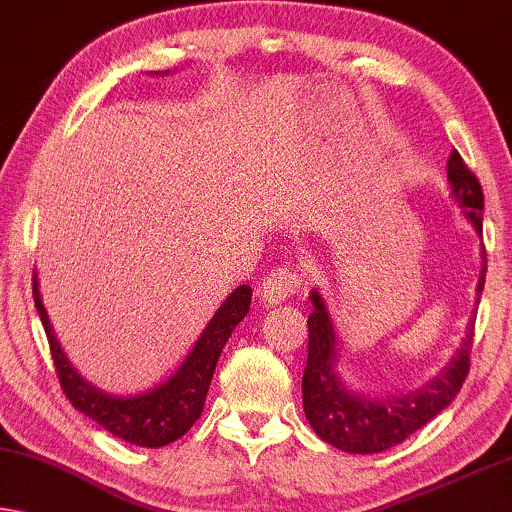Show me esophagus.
<instances>
[{
  "mask_svg": "<svg viewBox=\"0 0 512 512\" xmlns=\"http://www.w3.org/2000/svg\"><path fill=\"white\" fill-rule=\"evenodd\" d=\"M297 286H300V279L286 267H279V270H272L267 277L258 283V297L265 306H277L286 302L290 295L295 293Z\"/></svg>",
  "mask_w": 512,
  "mask_h": 512,
  "instance_id": "esophagus-1",
  "label": "esophagus"
}]
</instances>
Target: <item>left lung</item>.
Wrapping results in <instances>:
<instances>
[{"mask_svg":"<svg viewBox=\"0 0 512 512\" xmlns=\"http://www.w3.org/2000/svg\"><path fill=\"white\" fill-rule=\"evenodd\" d=\"M451 199L462 210L471 229L483 240V190L476 176L465 167L458 151L446 164ZM485 249L481 247V277L476 286V306L485 286ZM313 311L309 316V359L302 377L304 414L311 428L327 444L345 453H382L405 442L430 419L446 410L458 396L469 373V352L474 341V316L469 318L465 338L446 366L419 387L396 393H364L352 389L341 368V341L320 288L309 293ZM476 313V309H474Z\"/></svg>","mask_w":512,"mask_h":512,"instance_id":"8db88e82","label":"left lung"}]
</instances>
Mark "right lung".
Wrapping results in <instances>:
<instances>
[{
  "instance_id": "1",
  "label": "right lung",
  "mask_w": 512,
  "mask_h": 512,
  "mask_svg": "<svg viewBox=\"0 0 512 512\" xmlns=\"http://www.w3.org/2000/svg\"><path fill=\"white\" fill-rule=\"evenodd\" d=\"M151 75H169V70ZM34 304L38 318L50 341L52 359L57 366L59 382L66 396L77 412H82L98 423V426L112 432L114 437L130 442L135 446L160 448L178 437H183L194 426L206 405L212 373H215L217 359L222 355L226 341L233 329L240 325L249 313L251 286L242 283L226 297L215 316L203 329L199 341L194 343L190 355L183 364L171 373L167 380L155 387L130 393V396H116L93 384L80 368H77L66 355L57 332H54L50 316H47L41 283H38V270H34Z\"/></svg>"
}]
</instances>
